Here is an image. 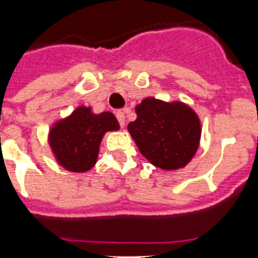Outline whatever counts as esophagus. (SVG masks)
Returning a JSON list of instances; mask_svg holds the SVG:
<instances>
[{"mask_svg": "<svg viewBox=\"0 0 258 258\" xmlns=\"http://www.w3.org/2000/svg\"><path fill=\"white\" fill-rule=\"evenodd\" d=\"M116 119H117V121H119L120 127H124V125H125V115H124V112H123V111H117Z\"/></svg>", "mask_w": 258, "mask_h": 258, "instance_id": "esophagus-1", "label": "esophagus"}]
</instances>
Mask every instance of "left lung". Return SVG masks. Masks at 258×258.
Listing matches in <instances>:
<instances>
[{
  "instance_id": "left-lung-1",
  "label": "left lung",
  "mask_w": 258,
  "mask_h": 258,
  "mask_svg": "<svg viewBox=\"0 0 258 258\" xmlns=\"http://www.w3.org/2000/svg\"><path fill=\"white\" fill-rule=\"evenodd\" d=\"M135 111L137 120L127 128L150 163L162 170H176L191 161L200 146L201 121L188 105L147 97Z\"/></svg>"
}]
</instances>
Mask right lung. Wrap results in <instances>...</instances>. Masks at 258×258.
<instances>
[{
  "label": "right lung",
  "mask_w": 258,
  "mask_h": 258,
  "mask_svg": "<svg viewBox=\"0 0 258 258\" xmlns=\"http://www.w3.org/2000/svg\"><path fill=\"white\" fill-rule=\"evenodd\" d=\"M119 130L111 112L92 113L89 107H78L58 120L49 131V146L57 163L72 172H86L96 163L99 146L107 131Z\"/></svg>",
  "instance_id": "right-lung-1"
}]
</instances>
